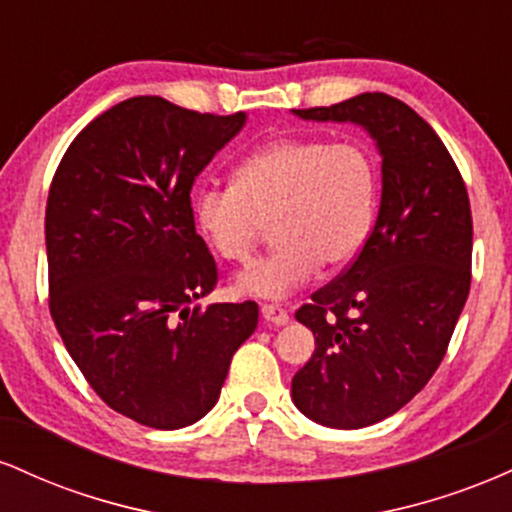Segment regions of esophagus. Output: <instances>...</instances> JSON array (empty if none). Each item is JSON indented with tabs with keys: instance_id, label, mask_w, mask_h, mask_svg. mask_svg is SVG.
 Here are the masks:
<instances>
[{
	"instance_id": "1",
	"label": "esophagus",
	"mask_w": 512,
	"mask_h": 512,
	"mask_svg": "<svg viewBox=\"0 0 512 512\" xmlns=\"http://www.w3.org/2000/svg\"><path fill=\"white\" fill-rule=\"evenodd\" d=\"M260 310H262V317L269 322V325L279 327L289 322V313H286L279 303H262Z\"/></svg>"
}]
</instances>
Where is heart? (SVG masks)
Segmentation results:
<instances>
[{
	"instance_id": "b5f03b06",
	"label": "heart",
	"mask_w": 512,
	"mask_h": 512,
	"mask_svg": "<svg viewBox=\"0 0 512 512\" xmlns=\"http://www.w3.org/2000/svg\"><path fill=\"white\" fill-rule=\"evenodd\" d=\"M378 209V166L358 142L281 137L233 170L231 187H202L192 214L209 248L248 264L272 221L276 248L238 276L245 296L284 298L320 264L344 269L361 255Z\"/></svg>"
}]
</instances>
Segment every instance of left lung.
<instances>
[{
	"mask_svg": "<svg viewBox=\"0 0 512 512\" xmlns=\"http://www.w3.org/2000/svg\"><path fill=\"white\" fill-rule=\"evenodd\" d=\"M293 113L356 122L383 156L361 255L296 310L315 354L293 375V402L322 426L363 428L419 395L448 351L472 281V209L450 151L407 103L361 93Z\"/></svg>",
	"mask_w": 512,
	"mask_h": 512,
	"instance_id": "left-lung-1",
	"label": "left lung"
}]
</instances>
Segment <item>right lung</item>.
<instances>
[{
    "label": "right lung",
    "mask_w": 512,
    "mask_h": 512,
    "mask_svg": "<svg viewBox=\"0 0 512 512\" xmlns=\"http://www.w3.org/2000/svg\"><path fill=\"white\" fill-rule=\"evenodd\" d=\"M243 125V113L127 98L76 134L52 178V322L93 392L142 426L202 419L257 327L255 301L190 308L219 281L192 182Z\"/></svg>",
    "instance_id": "1"
}]
</instances>
